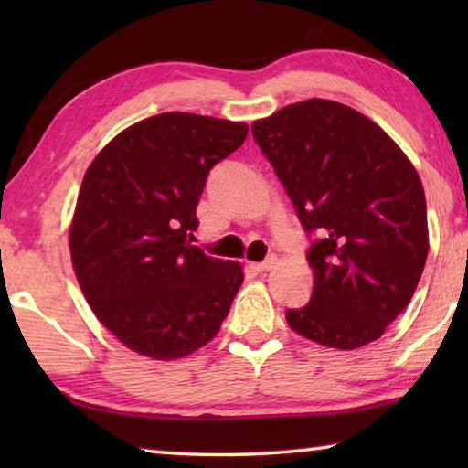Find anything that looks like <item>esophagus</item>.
Segmentation results:
<instances>
[{"instance_id": "esophagus-1", "label": "esophagus", "mask_w": 468, "mask_h": 468, "mask_svg": "<svg viewBox=\"0 0 468 468\" xmlns=\"http://www.w3.org/2000/svg\"><path fill=\"white\" fill-rule=\"evenodd\" d=\"M274 264H276V258H274V256H268L266 260H262V262L251 264V268H253V271H256V272H268Z\"/></svg>"}]
</instances>
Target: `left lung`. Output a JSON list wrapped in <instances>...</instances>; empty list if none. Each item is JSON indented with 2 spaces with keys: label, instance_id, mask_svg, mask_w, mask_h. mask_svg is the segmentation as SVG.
<instances>
[{
  "label": "left lung",
  "instance_id": "left-lung-1",
  "mask_svg": "<svg viewBox=\"0 0 468 468\" xmlns=\"http://www.w3.org/2000/svg\"><path fill=\"white\" fill-rule=\"evenodd\" d=\"M253 140L314 239L310 303L287 310L314 343L359 348L384 335L421 279L425 192L399 144L359 111L310 99L251 125Z\"/></svg>",
  "mask_w": 468,
  "mask_h": 468
}]
</instances>
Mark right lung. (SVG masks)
Segmentation results:
<instances>
[{
	"label": "right lung",
	"instance_id": "1",
	"mask_svg": "<svg viewBox=\"0 0 468 468\" xmlns=\"http://www.w3.org/2000/svg\"><path fill=\"white\" fill-rule=\"evenodd\" d=\"M245 136V123L171 111L117 133L86 171L69 227L76 279L102 326L144 357H186L231 310L241 264L192 241L206 177Z\"/></svg>",
	"mask_w": 468,
	"mask_h": 468
}]
</instances>
